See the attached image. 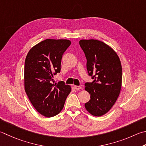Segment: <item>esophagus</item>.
Masks as SVG:
<instances>
[{
	"mask_svg": "<svg viewBox=\"0 0 146 146\" xmlns=\"http://www.w3.org/2000/svg\"><path fill=\"white\" fill-rule=\"evenodd\" d=\"M75 88L76 90H80L82 89V87L80 86H77V85H75Z\"/></svg>",
	"mask_w": 146,
	"mask_h": 146,
	"instance_id": "34e87169",
	"label": "esophagus"
}]
</instances>
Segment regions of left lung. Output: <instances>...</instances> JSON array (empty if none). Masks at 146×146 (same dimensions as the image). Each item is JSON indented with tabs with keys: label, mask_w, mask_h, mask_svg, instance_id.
<instances>
[{
	"label": "left lung",
	"mask_w": 146,
	"mask_h": 146,
	"mask_svg": "<svg viewBox=\"0 0 146 146\" xmlns=\"http://www.w3.org/2000/svg\"><path fill=\"white\" fill-rule=\"evenodd\" d=\"M79 44L86 57L88 75L94 79L85 84V89L90 95L85 107L91 115L101 116L111 110L120 92V60L115 50L102 42L81 40Z\"/></svg>",
	"instance_id": "8db88e82"
}]
</instances>
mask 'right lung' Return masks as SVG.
<instances>
[{
	"mask_svg": "<svg viewBox=\"0 0 146 146\" xmlns=\"http://www.w3.org/2000/svg\"><path fill=\"white\" fill-rule=\"evenodd\" d=\"M70 45L68 40L46 39L31 48L25 59V92L35 110L48 118L62 110L71 90L64 82L52 78L61 71L62 55Z\"/></svg>",
	"mask_w": 146,
	"mask_h": 146,
	"instance_id": "obj_1",
	"label": "right lung"
}]
</instances>
